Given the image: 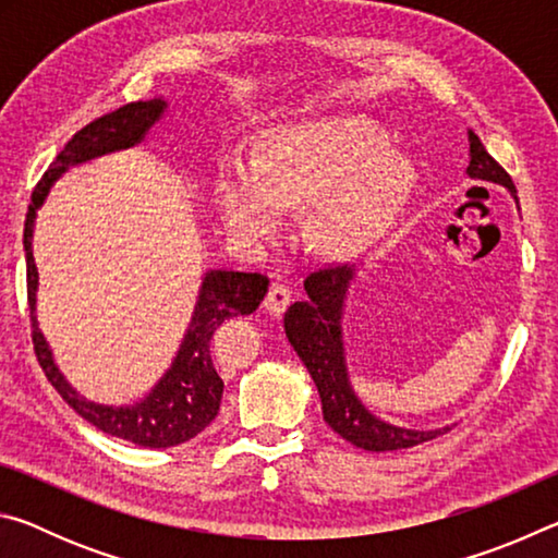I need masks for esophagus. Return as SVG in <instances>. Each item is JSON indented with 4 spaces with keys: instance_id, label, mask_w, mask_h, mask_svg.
<instances>
[{
    "instance_id": "1",
    "label": "esophagus",
    "mask_w": 558,
    "mask_h": 558,
    "mask_svg": "<svg viewBox=\"0 0 558 558\" xmlns=\"http://www.w3.org/2000/svg\"><path fill=\"white\" fill-rule=\"evenodd\" d=\"M288 305H290V290L282 286V282H272L266 300H263V307H266L270 315H282Z\"/></svg>"
}]
</instances>
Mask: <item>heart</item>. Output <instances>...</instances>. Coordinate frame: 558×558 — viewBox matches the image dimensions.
<instances>
[{
  "label": "heart",
  "instance_id": "obj_1",
  "mask_svg": "<svg viewBox=\"0 0 558 558\" xmlns=\"http://www.w3.org/2000/svg\"><path fill=\"white\" fill-rule=\"evenodd\" d=\"M413 165L364 116L290 122L266 132L253 169L229 157L216 174V204L235 241L260 245L278 235L290 206H302L310 248L349 258L369 248L403 209Z\"/></svg>",
  "mask_w": 558,
  "mask_h": 558
}]
</instances>
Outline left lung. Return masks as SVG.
Returning <instances> with one entry per match:
<instances>
[{
	"mask_svg": "<svg viewBox=\"0 0 558 558\" xmlns=\"http://www.w3.org/2000/svg\"><path fill=\"white\" fill-rule=\"evenodd\" d=\"M468 143L470 165L465 174L470 179H477V182L505 186L519 206L512 177L489 157L485 145L480 143V137L472 130H468ZM356 266H329L310 272L305 280L307 300L290 305L286 319H282L286 323V337L302 359V364L307 366L310 376H313L329 428L352 442V446L372 452L421 446V442L448 433L450 426L430 430L393 426V423L379 418V415L366 409L362 399L354 393L352 381H349L342 319L347 292L356 278Z\"/></svg>",
	"mask_w": 558,
	"mask_h": 558,
	"instance_id": "obj_1",
	"label": "left lung"
}]
</instances>
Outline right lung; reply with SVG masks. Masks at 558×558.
<instances>
[{"label":"right lung","instance_id":"add662e5","mask_svg":"<svg viewBox=\"0 0 558 558\" xmlns=\"http://www.w3.org/2000/svg\"><path fill=\"white\" fill-rule=\"evenodd\" d=\"M167 112L165 98L137 100L108 112L90 125L75 132L59 157L53 159L49 172L41 177L32 194L29 211L24 221V253H26V290H29V310L34 327V352L39 364L61 399L71 409L86 418L90 426L122 440L135 442L143 448H172L179 442L192 440L209 426L221 405L223 381L216 374L211 339L226 319L256 313L260 300L268 292V278L260 272L239 270H206L202 278L199 295L182 344L147 396L125 405H108L88 401L65 381L59 364L53 362V352L46 342L44 332L36 323V292H39V270L34 263V226L36 214L51 194L53 184L69 172L71 167L90 162V159L130 149L145 143L147 132L153 130Z\"/></svg>","mask_w":558,"mask_h":558}]
</instances>
